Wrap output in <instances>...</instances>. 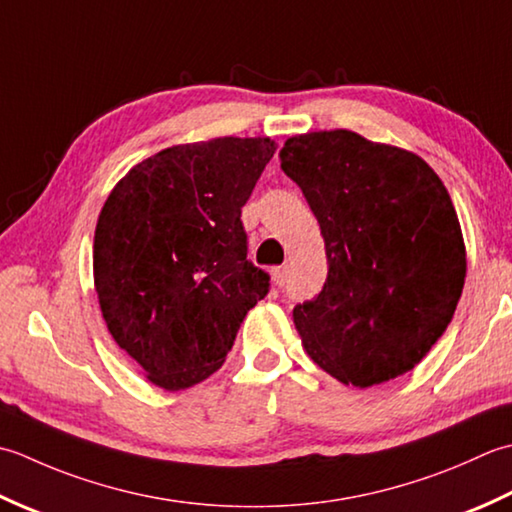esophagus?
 Listing matches in <instances>:
<instances>
[{
  "mask_svg": "<svg viewBox=\"0 0 512 512\" xmlns=\"http://www.w3.org/2000/svg\"><path fill=\"white\" fill-rule=\"evenodd\" d=\"M274 280L278 287H285L289 283V265H283V267H276L274 269Z\"/></svg>",
  "mask_w": 512,
  "mask_h": 512,
  "instance_id": "1",
  "label": "esophagus"
}]
</instances>
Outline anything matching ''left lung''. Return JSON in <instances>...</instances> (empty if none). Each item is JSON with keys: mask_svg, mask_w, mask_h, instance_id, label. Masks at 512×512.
<instances>
[{"mask_svg": "<svg viewBox=\"0 0 512 512\" xmlns=\"http://www.w3.org/2000/svg\"><path fill=\"white\" fill-rule=\"evenodd\" d=\"M280 168L305 194L329 274L294 307L320 369L356 387L411 371L451 322L466 278L460 221L429 163L356 132L287 139Z\"/></svg>", "mask_w": 512, "mask_h": 512, "instance_id": "8db88e82", "label": "left lung"}]
</instances>
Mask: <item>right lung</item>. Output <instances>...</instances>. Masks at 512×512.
I'll use <instances>...</instances> for the list:
<instances>
[{"instance_id": "1", "label": "right lung", "mask_w": 512, "mask_h": 512, "mask_svg": "<svg viewBox=\"0 0 512 512\" xmlns=\"http://www.w3.org/2000/svg\"><path fill=\"white\" fill-rule=\"evenodd\" d=\"M274 152L269 139L174 145L134 165L103 205L92 256L101 314L156 387L181 391L221 369L269 294L241 212Z\"/></svg>"}]
</instances>
